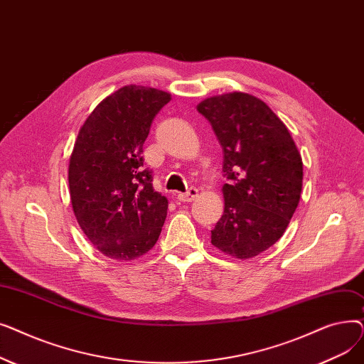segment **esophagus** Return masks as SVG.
Returning <instances> with one entry per match:
<instances>
[{"label": "esophagus", "instance_id": "1", "mask_svg": "<svg viewBox=\"0 0 364 364\" xmlns=\"http://www.w3.org/2000/svg\"><path fill=\"white\" fill-rule=\"evenodd\" d=\"M198 195H199V190L196 187H190L186 193H178L177 199L180 202H192L198 198Z\"/></svg>", "mask_w": 364, "mask_h": 364}]
</instances>
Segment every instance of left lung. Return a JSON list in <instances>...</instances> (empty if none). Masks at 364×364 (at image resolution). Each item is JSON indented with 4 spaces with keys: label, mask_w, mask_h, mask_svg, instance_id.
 <instances>
[{
    "label": "left lung",
    "mask_w": 364,
    "mask_h": 364,
    "mask_svg": "<svg viewBox=\"0 0 364 364\" xmlns=\"http://www.w3.org/2000/svg\"><path fill=\"white\" fill-rule=\"evenodd\" d=\"M198 110L223 147L228 180L211 243L233 258H254L283 236L299 203L301 153L277 114L252 94L214 95Z\"/></svg>",
    "instance_id": "left-lung-1"
}]
</instances>
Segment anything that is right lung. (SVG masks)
Masks as SVG:
<instances>
[{
	"mask_svg": "<svg viewBox=\"0 0 364 364\" xmlns=\"http://www.w3.org/2000/svg\"><path fill=\"white\" fill-rule=\"evenodd\" d=\"M169 100L162 90L125 85L95 106L75 140L68 174L73 214L112 259L143 257L162 232L168 200L153 188L141 153L153 118Z\"/></svg>",
	"mask_w": 364,
	"mask_h": 364,
	"instance_id": "obj_1",
	"label": "right lung"
}]
</instances>
